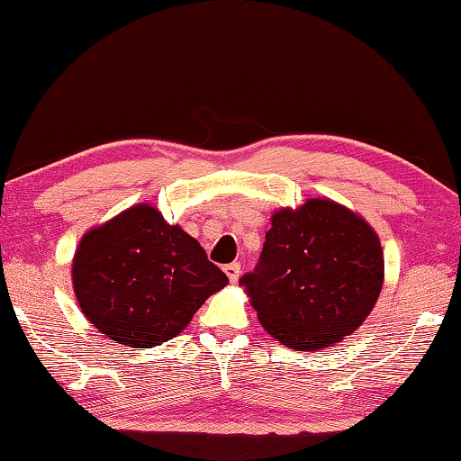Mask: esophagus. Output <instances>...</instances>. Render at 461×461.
Here are the masks:
<instances>
[{
    "mask_svg": "<svg viewBox=\"0 0 461 461\" xmlns=\"http://www.w3.org/2000/svg\"><path fill=\"white\" fill-rule=\"evenodd\" d=\"M224 271H226V276H229L230 284H237L239 276H240V265L239 263H230V265H226Z\"/></svg>",
    "mask_w": 461,
    "mask_h": 461,
    "instance_id": "esophagus-1",
    "label": "esophagus"
}]
</instances>
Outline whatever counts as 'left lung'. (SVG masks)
Here are the masks:
<instances>
[{"instance_id":"left-lung-1","label":"left lung","mask_w":461,"mask_h":461,"mask_svg":"<svg viewBox=\"0 0 461 461\" xmlns=\"http://www.w3.org/2000/svg\"><path fill=\"white\" fill-rule=\"evenodd\" d=\"M384 277L376 232L332 200H308L271 218L247 287L263 328L295 350H321L373 312Z\"/></svg>"}]
</instances>
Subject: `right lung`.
Segmentation results:
<instances>
[{
    "instance_id": "obj_1",
    "label": "right lung",
    "mask_w": 461,
    "mask_h": 461,
    "mask_svg": "<svg viewBox=\"0 0 461 461\" xmlns=\"http://www.w3.org/2000/svg\"><path fill=\"white\" fill-rule=\"evenodd\" d=\"M72 284L99 332L151 348L180 334L229 277L196 239L153 206L137 204L86 232L72 261Z\"/></svg>"
}]
</instances>
